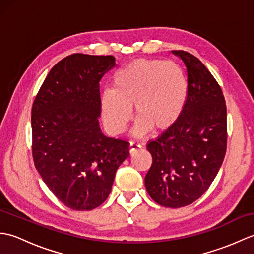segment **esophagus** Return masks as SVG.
Returning a JSON list of instances; mask_svg holds the SVG:
<instances>
[{"mask_svg":"<svg viewBox=\"0 0 254 254\" xmlns=\"http://www.w3.org/2000/svg\"><path fill=\"white\" fill-rule=\"evenodd\" d=\"M141 147L142 146H141V144H139V143H137L135 141H131L130 143H128L127 149H128V152H130V153H133L134 150L137 149V148H141Z\"/></svg>","mask_w":254,"mask_h":254,"instance_id":"34e87169","label":"esophagus"}]
</instances>
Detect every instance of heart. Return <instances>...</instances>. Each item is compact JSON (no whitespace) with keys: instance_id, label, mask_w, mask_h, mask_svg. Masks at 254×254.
I'll return each instance as SVG.
<instances>
[{"instance_id":"obj_1","label":"heart","mask_w":254,"mask_h":254,"mask_svg":"<svg viewBox=\"0 0 254 254\" xmlns=\"http://www.w3.org/2000/svg\"><path fill=\"white\" fill-rule=\"evenodd\" d=\"M113 88L100 95L102 120L109 130L123 132L137 117L134 131L144 134L150 128L163 131L174 124L185 109L189 86L182 69L175 63L158 59H137L113 75Z\"/></svg>"}]
</instances>
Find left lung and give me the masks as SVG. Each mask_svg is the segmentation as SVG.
Masks as SVG:
<instances>
[{
    "label": "left lung",
    "mask_w": 254,
    "mask_h": 254,
    "mask_svg": "<svg viewBox=\"0 0 254 254\" xmlns=\"http://www.w3.org/2000/svg\"><path fill=\"white\" fill-rule=\"evenodd\" d=\"M172 53L186 64L188 100L179 119L147 144L153 164L145 187L156 203L178 208L201 197L216 177L227 148V110L206 66L187 51Z\"/></svg>",
    "instance_id": "left-lung-1"
}]
</instances>
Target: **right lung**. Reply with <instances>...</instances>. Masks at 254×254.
Listing matches in <instances>:
<instances>
[{
    "label": "right lung",
    "mask_w": 254,
    "mask_h": 254,
    "mask_svg": "<svg viewBox=\"0 0 254 254\" xmlns=\"http://www.w3.org/2000/svg\"><path fill=\"white\" fill-rule=\"evenodd\" d=\"M112 56L74 53L51 68L31 109L32 157L51 192L75 210H90L111 192L128 143L99 127L101 77Z\"/></svg>",
    "instance_id": "right-lung-1"
}]
</instances>
